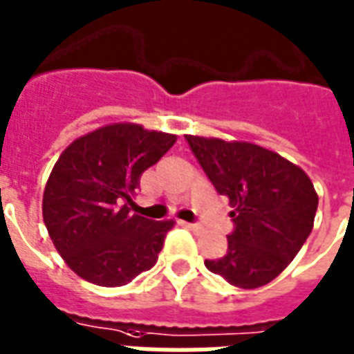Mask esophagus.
<instances>
[{
    "instance_id": "obj_1",
    "label": "esophagus",
    "mask_w": 354,
    "mask_h": 354,
    "mask_svg": "<svg viewBox=\"0 0 354 354\" xmlns=\"http://www.w3.org/2000/svg\"><path fill=\"white\" fill-rule=\"evenodd\" d=\"M183 225L187 226L189 230H193V232H201L202 230V226L196 225V223H183Z\"/></svg>"
}]
</instances>
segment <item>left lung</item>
<instances>
[{"mask_svg":"<svg viewBox=\"0 0 354 354\" xmlns=\"http://www.w3.org/2000/svg\"><path fill=\"white\" fill-rule=\"evenodd\" d=\"M219 195L230 201L228 250L206 267L228 284L254 290L290 266L314 228L317 193L308 174L280 153L247 141L185 135Z\"/></svg>","mask_w":354,"mask_h":354,"instance_id":"8db88e82","label":"left lung"}]
</instances>
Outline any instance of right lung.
<instances>
[{"label": "right lung", "mask_w": 354, "mask_h": 354, "mask_svg": "<svg viewBox=\"0 0 354 354\" xmlns=\"http://www.w3.org/2000/svg\"><path fill=\"white\" fill-rule=\"evenodd\" d=\"M176 135L141 124H107L72 141L51 169L42 217L64 263L87 282L118 288L158 261L174 221L129 213L141 174Z\"/></svg>", "instance_id": "1"}]
</instances>
